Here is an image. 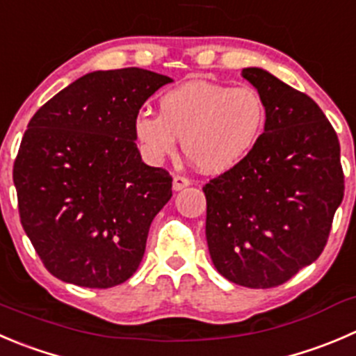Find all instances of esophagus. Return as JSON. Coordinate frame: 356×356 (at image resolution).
I'll use <instances>...</instances> for the list:
<instances>
[{
    "label": "esophagus",
    "mask_w": 356,
    "mask_h": 356,
    "mask_svg": "<svg viewBox=\"0 0 356 356\" xmlns=\"http://www.w3.org/2000/svg\"><path fill=\"white\" fill-rule=\"evenodd\" d=\"M189 184H191V181H189L188 177H182V175H175L174 182H172V188H174V191H181V189L188 188Z\"/></svg>",
    "instance_id": "34e87169"
}]
</instances>
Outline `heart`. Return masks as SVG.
<instances>
[{
	"instance_id": "b5f03b06",
	"label": "heart",
	"mask_w": 356,
	"mask_h": 356,
	"mask_svg": "<svg viewBox=\"0 0 356 356\" xmlns=\"http://www.w3.org/2000/svg\"><path fill=\"white\" fill-rule=\"evenodd\" d=\"M266 104L248 85L191 81L160 99V113H139L134 132L147 160L186 156L207 174H222L245 160L266 129Z\"/></svg>"
}]
</instances>
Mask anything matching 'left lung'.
<instances>
[{"label":"left lung","mask_w":356,"mask_h":356,"mask_svg":"<svg viewBox=\"0 0 356 356\" xmlns=\"http://www.w3.org/2000/svg\"><path fill=\"white\" fill-rule=\"evenodd\" d=\"M266 104L255 149L203 186L207 243L224 278L271 289L320 257L344 196L336 130L312 97L257 67L243 69Z\"/></svg>","instance_id":"1"}]
</instances>
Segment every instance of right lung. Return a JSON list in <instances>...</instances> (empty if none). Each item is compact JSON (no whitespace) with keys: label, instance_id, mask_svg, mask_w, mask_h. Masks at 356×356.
<instances>
[{"label":"right lung","instance_id":"add662e5","mask_svg":"<svg viewBox=\"0 0 356 356\" xmlns=\"http://www.w3.org/2000/svg\"><path fill=\"white\" fill-rule=\"evenodd\" d=\"M170 81L139 67L88 72L31 118L13 184L24 231L58 280L109 289L139 268L172 177L144 163L134 123Z\"/></svg>","mask_w":356,"mask_h":356}]
</instances>
